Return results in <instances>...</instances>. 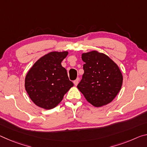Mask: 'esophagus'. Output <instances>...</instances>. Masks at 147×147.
I'll list each match as a JSON object with an SVG mask.
<instances>
[{
  "mask_svg": "<svg viewBox=\"0 0 147 147\" xmlns=\"http://www.w3.org/2000/svg\"><path fill=\"white\" fill-rule=\"evenodd\" d=\"M78 82H79V78H76V80H74V82H73L74 86H77V85H78Z\"/></svg>",
  "mask_w": 147,
  "mask_h": 147,
  "instance_id": "34e87169",
  "label": "esophagus"
}]
</instances>
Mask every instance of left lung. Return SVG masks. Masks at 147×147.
I'll return each mask as SVG.
<instances>
[{
  "label": "left lung",
  "mask_w": 147,
  "mask_h": 147,
  "mask_svg": "<svg viewBox=\"0 0 147 147\" xmlns=\"http://www.w3.org/2000/svg\"><path fill=\"white\" fill-rule=\"evenodd\" d=\"M82 78L77 86L86 99L95 107L113 101L122 88L123 76L118 65L97 50L83 53Z\"/></svg>",
  "instance_id": "1"
}]
</instances>
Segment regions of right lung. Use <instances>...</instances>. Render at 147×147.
<instances>
[{"instance_id":"1","label":"right lung","mask_w":147,"mask_h":147,"mask_svg":"<svg viewBox=\"0 0 147 147\" xmlns=\"http://www.w3.org/2000/svg\"><path fill=\"white\" fill-rule=\"evenodd\" d=\"M69 52H51L37 60L28 71L25 88L29 98L40 108L53 109L74 86L61 62Z\"/></svg>"}]
</instances>
